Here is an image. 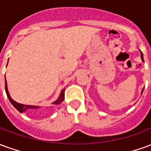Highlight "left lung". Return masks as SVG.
Returning a JSON list of instances; mask_svg holds the SVG:
<instances>
[{
	"mask_svg": "<svg viewBox=\"0 0 151 151\" xmlns=\"http://www.w3.org/2000/svg\"><path fill=\"white\" fill-rule=\"evenodd\" d=\"M140 52H141V51H140ZM141 59H142V61H144V59H143V54H142V52H141ZM143 90H144V88H143L142 91V94Z\"/></svg>",
	"mask_w": 151,
	"mask_h": 151,
	"instance_id": "left-lung-1",
	"label": "left lung"
}]
</instances>
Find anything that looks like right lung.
Instances as JSON below:
<instances>
[{"label": "right lung", "instance_id": "1", "mask_svg": "<svg viewBox=\"0 0 151 151\" xmlns=\"http://www.w3.org/2000/svg\"><path fill=\"white\" fill-rule=\"evenodd\" d=\"M8 65V64H7ZM5 80V92H6V95H7V97H8L9 100L10 101V103L12 104V105L17 110H18L19 112H28V111H31L32 110H35V109H38L40 108V106H33V105H25L22 104H19V103H17L16 101H14L13 99L11 98V96L9 95L8 91V87H7V82H6V79ZM64 99H65V89H63L60 94L59 97L56 99V101H54L52 103V105H57L60 104V103H62L64 101Z\"/></svg>", "mask_w": 151, "mask_h": 151}]
</instances>
